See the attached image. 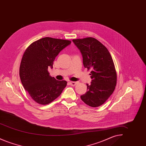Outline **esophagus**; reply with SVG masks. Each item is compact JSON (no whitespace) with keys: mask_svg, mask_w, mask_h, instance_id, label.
<instances>
[{"mask_svg":"<svg viewBox=\"0 0 146 146\" xmlns=\"http://www.w3.org/2000/svg\"><path fill=\"white\" fill-rule=\"evenodd\" d=\"M77 83H78V82H70V85L71 86H75L76 84H77Z\"/></svg>","mask_w":146,"mask_h":146,"instance_id":"obj_1","label":"esophagus"}]
</instances>
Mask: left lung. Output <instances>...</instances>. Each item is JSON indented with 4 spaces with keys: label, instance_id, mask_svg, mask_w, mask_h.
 Masks as SVG:
<instances>
[{
    "label": "left lung",
    "instance_id": "8db88e82",
    "mask_svg": "<svg viewBox=\"0 0 146 146\" xmlns=\"http://www.w3.org/2000/svg\"><path fill=\"white\" fill-rule=\"evenodd\" d=\"M80 51L84 66L90 70V84L80 96L85 104L92 107L104 104L113 94L117 84V73L111 55L97 39L89 37L72 40Z\"/></svg>",
    "mask_w": 146,
    "mask_h": 146
}]
</instances>
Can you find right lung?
I'll use <instances>...</instances> for the list:
<instances>
[{"label":"right lung","mask_w":146,"mask_h":146,"mask_svg":"<svg viewBox=\"0 0 146 146\" xmlns=\"http://www.w3.org/2000/svg\"><path fill=\"white\" fill-rule=\"evenodd\" d=\"M70 44V40L45 37L33 42L25 51L20 77L24 88L36 103L49 104L66 86V81L50 76L48 69L53 68L56 57Z\"/></svg>","instance_id":"add662e5"}]
</instances>
